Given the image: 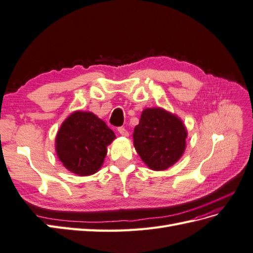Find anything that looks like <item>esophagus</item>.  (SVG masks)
<instances>
[{
	"mask_svg": "<svg viewBox=\"0 0 253 253\" xmlns=\"http://www.w3.org/2000/svg\"><path fill=\"white\" fill-rule=\"evenodd\" d=\"M117 130H119L121 136H124V137H128L129 136V132L127 131V129L125 127H119V129H117Z\"/></svg>",
	"mask_w": 253,
	"mask_h": 253,
	"instance_id": "esophagus-1",
	"label": "esophagus"
}]
</instances>
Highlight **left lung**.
<instances>
[{
  "label": "left lung",
  "instance_id": "1",
  "mask_svg": "<svg viewBox=\"0 0 253 253\" xmlns=\"http://www.w3.org/2000/svg\"><path fill=\"white\" fill-rule=\"evenodd\" d=\"M132 137L141 160L158 171L180 160L186 146L187 131L178 116L161 108H151L141 114Z\"/></svg>",
  "mask_w": 253,
  "mask_h": 253
}]
</instances>
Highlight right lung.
Returning a JSON list of instances; mask_svg holds the SVG:
<instances>
[{
	"instance_id": "right-lung-1",
	"label": "right lung",
	"mask_w": 253,
	"mask_h": 253,
	"mask_svg": "<svg viewBox=\"0 0 253 253\" xmlns=\"http://www.w3.org/2000/svg\"><path fill=\"white\" fill-rule=\"evenodd\" d=\"M115 138L112 129L95 114L76 111L58 130L56 153L71 172L90 175L101 168L107 146Z\"/></svg>"
}]
</instances>
